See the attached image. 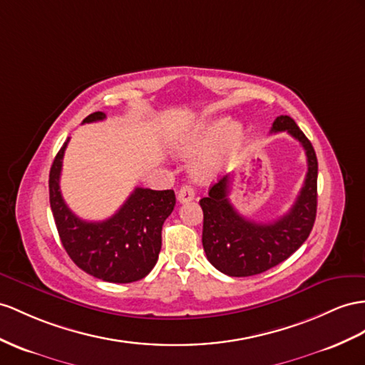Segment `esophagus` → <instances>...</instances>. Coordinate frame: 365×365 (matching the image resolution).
Here are the masks:
<instances>
[{"instance_id":"esophagus-1","label":"esophagus","mask_w":365,"mask_h":365,"mask_svg":"<svg viewBox=\"0 0 365 365\" xmlns=\"http://www.w3.org/2000/svg\"><path fill=\"white\" fill-rule=\"evenodd\" d=\"M194 190L191 188L190 185H183L179 194H177V199H179L180 203H186V202H191L194 199Z\"/></svg>"}]
</instances>
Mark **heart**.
<instances>
[{
    "label": "heart",
    "instance_id": "1",
    "mask_svg": "<svg viewBox=\"0 0 365 365\" xmlns=\"http://www.w3.org/2000/svg\"><path fill=\"white\" fill-rule=\"evenodd\" d=\"M214 138L217 140L194 163V174L199 179H208V177L216 175L222 170L231 154L242 143L244 128L236 121H228L227 123L225 118L205 120L200 125L191 129L188 134L179 137L174 142L177 154L192 155L202 151L205 146H208Z\"/></svg>",
    "mask_w": 365,
    "mask_h": 365
}]
</instances>
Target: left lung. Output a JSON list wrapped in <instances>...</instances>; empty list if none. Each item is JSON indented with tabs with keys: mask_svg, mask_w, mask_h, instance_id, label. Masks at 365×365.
Returning a JSON list of instances; mask_svg holds the SVG:
<instances>
[{
	"mask_svg": "<svg viewBox=\"0 0 365 365\" xmlns=\"http://www.w3.org/2000/svg\"><path fill=\"white\" fill-rule=\"evenodd\" d=\"M284 130L304 146L308 171L294 205L282 217L256 223L240 216L228 199V175L214 183L207 197L200 199L203 250L211 265L223 274L247 277L264 273L284 262L310 236L317 207V158L310 140L292 117L280 115L274 120L272 133Z\"/></svg>",
	"mask_w": 365,
	"mask_h": 365,
	"instance_id": "obj_1",
	"label": "left lung"
}]
</instances>
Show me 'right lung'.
Masks as SVG:
<instances>
[{"label": "right lung", "instance_id": "right-lung-1", "mask_svg": "<svg viewBox=\"0 0 365 365\" xmlns=\"http://www.w3.org/2000/svg\"><path fill=\"white\" fill-rule=\"evenodd\" d=\"M93 112L83 123L105 120ZM69 137L55 155L49 173V200L61 244L69 257L88 274L114 284L143 279L154 268L162 248V227L175 205L173 190L135 188L114 216L101 222L77 217L60 191L63 155Z\"/></svg>", "mask_w": 365, "mask_h": 365}]
</instances>
